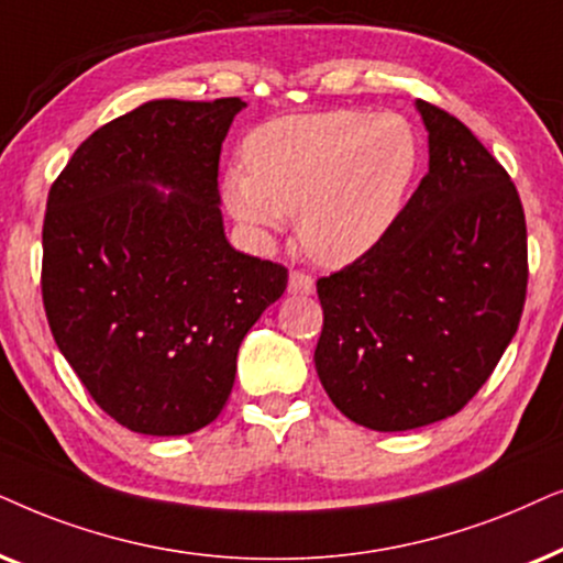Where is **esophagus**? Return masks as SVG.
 I'll return each mask as SVG.
<instances>
[{
  "label": "esophagus",
  "instance_id": "1",
  "mask_svg": "<svg viewBox=\"0 0 563 563\" xmlns=\"http://www.w3.org/2000/svg\"><path fill=\"white\" fill-rule=\"evenodd\" d=\"M288 290L298 296H311L313 290H317V286H313V277L309 273H303V269H294L288 277Z\"/></svg>",
  "mask_w": 563,
  "mask_h": 563
}]
</instances>
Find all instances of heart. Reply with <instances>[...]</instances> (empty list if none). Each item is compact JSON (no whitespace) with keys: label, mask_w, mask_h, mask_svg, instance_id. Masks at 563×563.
<instances>
[{"label":"heart","mask_w":563,"mask_h":563,"mask_svg":"<svg viewBox=\"0 0 563 563\" xmlns=\"http://www.w3.org/2000/svg\"><path fill=\"white\" fill-rule=\"evenodd\" d=\"M244 162L223 179L231 216L257 234L298 216L303 250L342 267L376 250L399 219L419 144L394 112L329 110L260 125L244 141Z\"/></svg>","instance_id":"heart-1"}]
</instances>
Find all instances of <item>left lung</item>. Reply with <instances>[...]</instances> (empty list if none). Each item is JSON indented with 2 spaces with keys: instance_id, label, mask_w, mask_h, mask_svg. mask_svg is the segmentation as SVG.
<instances>
[{
  "instance_id": "8db88e82",
  "label": "left lung",
  "mask_w": 563,
  "mask_h": 563,
  "mask_svg": "<svg viewBox=\"0 0 563 563\" xmlns=\"http://www.w3.org/2000/svg\"><path fill=\"white\" fill-rule=\"evenodd\" d=\"M417 108L430 172L376 250L317 280L321 386L378 432L459 415L512 342L528 290L526 211L507 169L451 112Z\"/></svg>"
}]
</instances>
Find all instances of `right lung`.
<instances>
[{
	"label": "right lung",
	"instance_id": "right-lung-1",
	"mask_svg": "<svg viewBox=\"0 0 563 563\" xmlns=\"http://www.w3.org/2000/svg\"><path fill=\"white\" fill-rule=\"evenodd\" d=\"M242 108L239 97L141 104L97 129L51 185L48 327L97 407L133 432L211 424L239 344L288 286L286 267L223 236L219 156Z\"/></svg>",
	"mask_w": 563,
	"mask_h": 563
}]
</instances>
